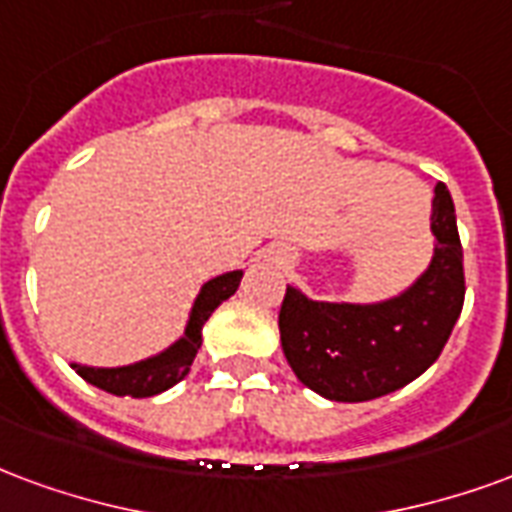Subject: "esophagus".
I'll return each instance as SVG.
<instances>
[{
    "label": "esophagus",
    "mask_w": 512,
    "mask_h": 512,
    "mask_svg": "<svg viewBox=\"0 0 512 512\" xmlns=\"http://www.w3.org/2000/svg\"><path fill=\"white\" fill-rule=\"evenodd\" d=\"M278 261H283V256H278Z\"/></svg>",
    "instance_id": "obj_1"
}]
</instances>
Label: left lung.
Masks as SVG:
<instances>
[{"label":"left lung","mask_w":512,"mask_h":512,"mask_svg":"<svg viewBox=\"0 0 512 512\" xmlns=\"http://www.w3.org/2000/svg\"><path fill=\"white\" fill-rule=\"evenodd\" d=\"M434 256L417 281L382 302H319L286 286L281 346L305 387L357 404L401 390L445 349L464 308V251L450 190L439 182L431 210Z\"/></svg>","instance_id":"obj_1"}]
</instances>
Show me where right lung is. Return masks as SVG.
Returning <instances> with one entry per match:
<instances>
[{
    "label": "right lung",
    "mask_w": 512,
    "mask_h": 512,
    "mask_svg": "<svg viewBox=\"0 0 512 512\" xmlns=\"http://www.w3.org/2000/svg\"><path fill=\"white\" fill-rule=\"evenodd\" d=\"M242 281V270L223 272L218 278H212L201 286L199 297L190 308L188 324H185V335L174 341L169 349L160 354H152L147 360L138 363L119 365V368H92V365L73 363L76 374L84 382L95 384L100 390L111 395H133V398H149L163 390H169L177 382L188 376L193 357L201 349V327L210 319L212 311L220 302L229 300L231 294L237 292Z\"/></svg>",
    "instance_id": "add662e5"
}]
</instances>
